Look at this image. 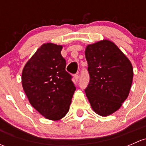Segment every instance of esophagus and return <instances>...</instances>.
I'll list each match as a JSON object with an SVG mask.
<instances>
[{"instance_id": "34e87169", "label": "esophagus", "mask_w": 146, "mask_h": 146, "mask_svg": "<svg viewBox=\"0 0 146 146\" xmlns=\"http://www.w3.org/2000/svg\"><path fill=\"white\" fill-rule=\"evenodd\" d=\"M79 79V76L78 75H75L74 76V81L77 82Z\"/></svg>"}]
</instances>
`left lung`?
<instances>
[{
    "mask_svg": "<svg viewBox=\"0 0 146 146\" xmlns=\"http://www.w3.org/2000/svg\"><path fill=\"white\" fill-rule=\"evenodd\" d=\"M85 54L90 78L85 94L93 111L107 117L117 111L129 96L133 66L119 47L107 39L88 44Z\"/></svg>",
    "mask_w": 146,
    "mask_h": 146,
    "instance_id": "8db88e82",
    "label": "left lung"
}]
</instances>
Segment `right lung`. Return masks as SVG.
<instances>
[{"instance_id":"right-lung-1","label":"right lung","mask_w":146,"mask_h":146,"mask_svg":"<svg viewBox=\"0 0 146 146\" xmlns=\"http://www.w3.org/2000/svg\"><path fill=\"white\" fill-rule=\"evenodd\" d=\"M63 46L45 43L26 63L23 88L31 105L46 119L57 121L69 111L76 87L66 70Z\"/></svg>"}]
</instances>
